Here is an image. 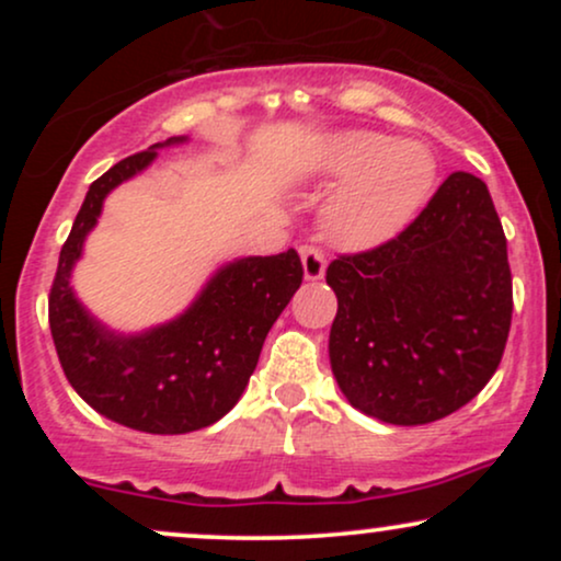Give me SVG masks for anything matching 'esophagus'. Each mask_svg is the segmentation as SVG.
<instances>
[{
	"label": "esophagus",
	"instance_id": "obj_1",
	"mask_svg": "<svg viewBox=\"0 0 561 561\" xmlns=\"http://www.w3.org/2000/svg\"><path fill=\"white\" fill-rule=\"evenodd\" d=\"M300 259H302V272H306L308 282H317L324 276L327 272L324 250L317 248V244H306V248L300 250Z\"/></svg>",
	"mask_w": 561,
	"mask_h": 561
}]
</instances>
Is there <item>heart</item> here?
<instances>
[{
  "label": "heart",
  "instance_id": "heart-1",
  "mask_svg": "<svg viewBox=\"0 0 561 561\" xmlns=\"http://www.w3.org/2000/svg\"><path fill=\"white\" fill-rule=\"evenodd\" d=\"M319 173L347 179L327 205L330 234L347 248H369L416 216L435 186L437 160L422 141L347 131L327 145Z\"/></svg>",
  "mask_w": 561,
  "mask_h": 561
}]
</instances>
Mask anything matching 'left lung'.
Segmentation results:
<instances>
[{"label": "left lung", "instance_id": "left-lung-1", "mask_svg": "<svg viewBox=\"0 0 561 561\" xmlns=\"http://www.w3.org/2000/svg\"><path fill=\"white\" fill-rule=\"evenodd\" d=\"M330 362L340 390L388 424H427L485 388L512 327L506 237L482 179L456 171L377 248L337 255Z\"/></svg>", "mask_w": 561, "mask_h": 561}]
</instances>
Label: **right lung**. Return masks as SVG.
Returning a JSON list of instances; mask_svg holds the SVG:
<instances>
[{
  "label": "right lung",
  "instance_id": "add662e5",
  "mask_svg": "<svg viewBox=\"0 0 561 561\" xmlns=\"http://www.w3.org/2000/svg\"><path fill=\"white\" fill-rule=\"evenodd\" d=\"M176 141L184 137L163 145ZM163 145L124 158L89 186L57 261L49 330L68 382L94 411L141 433L184 435L218 422L240 401L263 340L300 287L302 263L293 248L229 263L190 311L139 337H118L89 317L68 285L83 237L107 192L147 169Z\"/></svg>",
  "mask_w": 561,
  "mask_h": 561
}]
</instances>
